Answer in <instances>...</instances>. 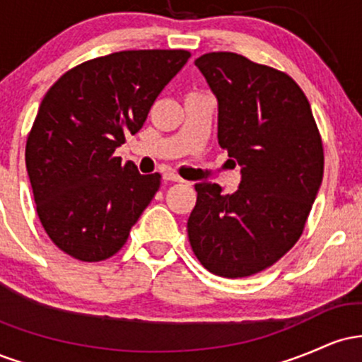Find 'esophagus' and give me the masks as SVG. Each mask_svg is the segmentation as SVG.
Returning a JSON list of instances; mask_svg holds the SVG:
<instances>
[{
  "mask_svg": "<svg viewBox=\"0 0 362 362\" xmlns=\"http://www.w3.org/2000/svg\"><path fill=\"white\" fill-rule=\"evenodd\" d=\"M163 178H165V180H168V182H182V184H184V182H185L184 178L178 177L175 172H165Z\"/></svg>",
  "mask_w": 362,
  "mask_h": 362,
  "instance_id": "esophagus-1",
  "label": "esophagus"
}]
</instances>
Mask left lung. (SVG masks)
<instances>
[{
    "label": "left lung",
    "instance_id": "obj_1",
    "mask_svg": "<svg viewBox=\"0 0 362 362\" xmlns=\"http://www.w3.org/2000/svg\"><path fill=\"white\" fill-rule=\"evenodd\" d=\"M218 98V141L242 167L233 194L195 184L187 231L197 260L221 277H248L300 240L323 178V144L306 95L279 69L235 52L195 59Z\"/></svg>",
    "mask_w": 362,
    "mask_h": 362
}]
</instances>
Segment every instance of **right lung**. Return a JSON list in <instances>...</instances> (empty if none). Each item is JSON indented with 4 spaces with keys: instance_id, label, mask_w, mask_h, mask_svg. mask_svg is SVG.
<instances>
[{
    "instance_id": "right-lung-1",
    "label": "right lung",
    "mask_w": 362,
    "mask_h": 362,
    "mask_svg": "<svg viewBox=\"0 0 362 362\" xmlns=\"http://www.w3.org/2000/svg\"><path fill=\"white\" fill-rule=\"evenodd\" d=\"M189 57L185 49L114 52L74 66L45 93L25 165L45 233L73 259L115 255L160 189V173L141 175L114 151Z\"/></svg>"
}]
</instances>
